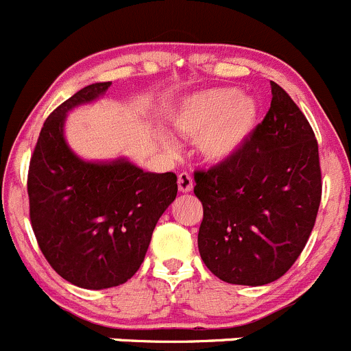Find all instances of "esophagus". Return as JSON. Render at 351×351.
Masks as SVG:
<instances>
[{
  "mask_svg": "<svg viewBox=\"0 0 351 351\" xmlns=\"http://www.w3.org/2000/svg\"><path fill=\"white\" fill-rule=\"evenodd\" d=\"M178 189H180V192H183V193L192 192L193 178H192V175H190V173H186V171L180 173V175H178Z\"/></svg>",
  "mask_w": 351,
  "mask_h": 351,
  "instance_id": "obj_1",
  "label": "esophagus"
}]
</instances>
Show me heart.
Wrapping results in <instances>:
<instances>
[{
  "label": "heart",
  "instance_id": "obj_1",
  "mask_svg": "<svg viewBox=\"0 0 351 351\" xmlns=\"http://www.w3.org/2000/svg\"><path fill=\"white\" fill-rule=\"evenodd\" d=\"M257 123V104L234 89H214L190 97L175 125L186 137H200L207 159L221 161L237 154Z\"/></svg>",
  "mask_w": 351,
  "mask_h": 351
}]
</instances>
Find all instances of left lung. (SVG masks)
<instances>
[{"label":"left lung","mask_w":351,"mask_h":351,"mask_svg":"<svg viewBox=\"0 0 351 351\" xmlns=\"http://www.w3.org/2000/svg\"><path fill=\"white\" fill-rule=\"evenodd\" d=\"M271 108L243 147L193 173L202 202L199 252L231 285L276 281L304 250L322 195L314 130L287 90L271 82Z\"/></svg>","instance_id":"left-lung-1"}]
</instances>
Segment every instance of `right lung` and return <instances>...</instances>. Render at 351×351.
<instances>
[{
    "mask_svg": "<svg viewBox=\"0 0 351 351\" xmlns=\"http://www.w3.org/2000/svg\"><path fill=\"white\" fill-rule=\"evenodd\" d=\"M110 85H87L47 117L27 176L40 252L63 280L87 290L118 287L137 273L156 223L178 192L175 173H149L127 159L89 162L68 147V111Z\"/></svg>",
    "mask_w": 351,
    "mask_h": 351,
    "instance_id": "obj_1",
    "label": "right lung"
}]
</instances>
